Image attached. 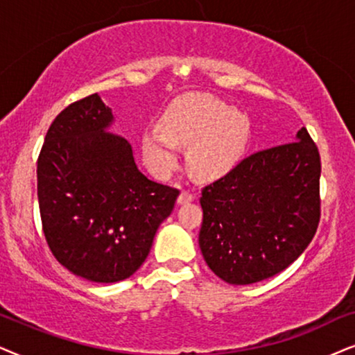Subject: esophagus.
Returning a JSON list of instances; mask_svg holds the SVG:
<instances>
[{"label": "esophagus", "mask_w": 355, "mask_h": 355, "mask_svg": "<svg viewBox=\"0 0 355 355\" xmlns=\"http://www.w3.org/2000/svg\"><path fill=\"white\" fill-rule=\"evenodd\" d=\"M193 200H195V195H193V193H190V191L183 190L180 195H178L177 202H178V205H185V202H190Z\"/></svg>", "instance_id": "1"}]
</instances>
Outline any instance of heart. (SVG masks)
<instances>
[{
    "instance_id": "1",
    "label": "heart",
    "mask_w": 355,
    "mask_h": 355,
    "mask_svg": "<svg viewBox=\"0 0 355 355\" xmlns=\"http://www.w3.org/2000/svg\"><path fill=\"white\" fill-rule=\"evenodd\" d=\"M160 131L143 135V155L150 172L165 177L178 164L177 146H188V167L201 180H217L237 167L252 138L247 113L209 94H187L170 103Z\"/></svg>"
}]
</instances>
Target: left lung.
I'll return each mask as SVG.
<instances>
[{
  "label": "left lung",
  "mask_w": 355,
  "mask_h": 355,
  "mask_svg": "<svg viewBox=\"0 0 355 355\" xmlns=\"http://www.w3.org/2000/svg\"><path fill=\"white\" fill-rule=\"evenodd\" d=\"M320 154L309 131L259 150L200 198L202 258L227 284L281 272L304 253L320 220Z\"/></svg>",
  "instance_id": "left-lung-1"
}]
</instances>
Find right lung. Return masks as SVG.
Masks as SVG:
<instances>
[{"label":"right lung","mask_w":355,"mask_h":355,"mask_svg":"<svg viewBox=\"0 0 355 355\" xmlns=\"http://www.w3.org/2000/svg\"><path fill=\"white\" fill-rule=\"evenodd\" d=\"M113 123L97 94L71 103L51 123L37 162L51 253L76 276L103 284L138 271L178 196L141 172Z\"/></svg>","instance_id":"obj_1"}]
</instances>
